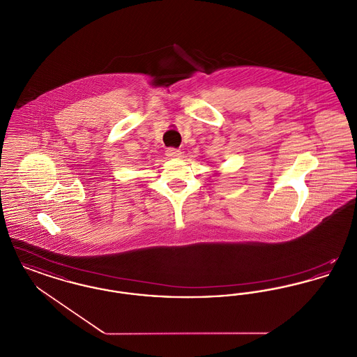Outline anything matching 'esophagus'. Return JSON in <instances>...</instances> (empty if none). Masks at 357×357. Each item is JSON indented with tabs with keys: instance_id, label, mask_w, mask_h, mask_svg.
I'll list each match as a JSON object with an SVG mask.
<instances>
[{
	"instance_id": "34e87169",
	"label": "esophagus",
	"mask_w": 357,
	"mask_h": 357,
	"mask_svg": "<svg viewBox=\"0 0 357 357\" xmlns=\"http://www.w3.org/2000/svg\"><path fill=\"white\" fill-rule=\"evenodd\" d=\"M166 155H167L169 158H181L182 153H181L179 150H176V149H167Z\"/></svg>"
}]
</instances>
